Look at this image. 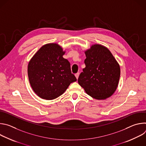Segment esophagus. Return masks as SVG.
I'll return each mask as SVG.
<instances>
[{"instance_id":"esophagus-1","label":"esophagus","mask_w":146,"mask_h":146,"mask_svg":"<svg viewBox=\"0 0 146 146\" xmlns=\"http://www.w3.org/2000/svg\"><path fill=\"white\" fill-rule=\"evenodd\" d=\"M79 73H76V74H75V76H76V78L77 79H78V77H79Z\"/></svg>"}]
</instances>
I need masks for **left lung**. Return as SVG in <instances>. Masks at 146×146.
Wrapping results in <instances>:
<instances>
[{"mask_svg": "<svg viewBox=\"0 0 146 146\" xmlns=\"http://www.w3.org/2000/svg\"><path fill=\"white\" fill-rule=\"evenodd\" d=\"M86 68L78 82L86 92L98 100L106 99L116 91L120 77V67L110 51L99 44L84 51Z\"/></svg>", "mask_w": 146, "mask_h": 146, "instance_id": "obj_1", "label": "left lung"}]
</instances>
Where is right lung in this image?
Listing matches in <instances>:
<instances>
[{"label":"right lung","instance_id":"1","mask_svg":"<svg viewBox=\"0 0 146 146\" xmlns=\"http://www.w3.org/2000/svg\"><path fill=\"white\" fill-rule=\"evenodd\" d=\"M65 52L58 43H48L41 47L29 60V83L40 98L54 99L63 94L72 82L77 81L71 73L69 61L63 58Z\"/></svg>","mask_w":146,"mask_h":146}]
</instances>
